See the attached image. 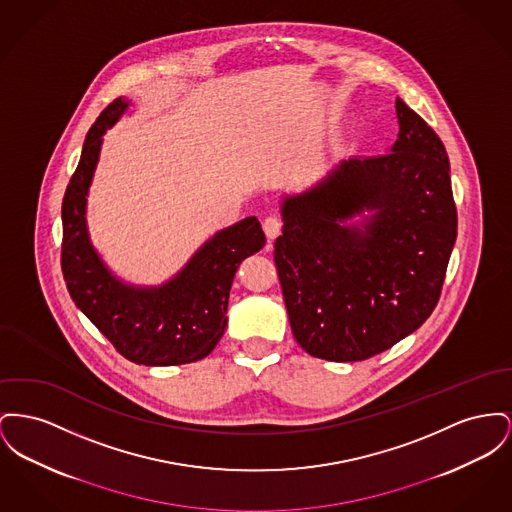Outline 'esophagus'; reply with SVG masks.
Instances as JSON below:
<instances>
[{"label":"esophagus","mask_w":512,"mask_h":512,"mask_svg":"<svg viewBox=\"0 0 512 512\" xmlns=\"http://www.w3.org/2000/svg\"><path fill=\"white\" fill-rule=\"evenodd\" d=\"M263 230H265V234H267L269 240H274V238L280 234V230H282V218H280L278 214H269V216L263 220Z\"/></svg>","instance_id":"esophagus-1"}]
</instances>
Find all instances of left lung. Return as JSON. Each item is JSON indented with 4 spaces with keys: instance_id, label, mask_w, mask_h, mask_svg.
Wrapping results in <instances>:
<instances>
[{
    "instance_id": "1",
    "label": "left lung",
    "mask_w": 512,
    "mask_h": 512,
    "mask_svg": "<svg viewBox=\"0 0 512 512\" xmlns=\"http://www.w3.org/2000/svg\"><path fill=\"white\" fill-rule=\"evenodd\" d=\"M391 152L342 160L282 205L274 263L301 348L361 361L420 329L441 298L456 205L439 135L396 98ZM371 210L361 227L346 219Z\"/></svg>"
}]
</instances>
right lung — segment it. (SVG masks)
<instances>
[{
  "mask_svg": "<svg viewBox=\"0 0 512 512\" xmlns=\"http://www.w3.org/2000/svg\"><path fill=\"white\" fill-rule=\"evenodd\" d=\"M129 100L108 104L85 139L81 160L61 203V271L69 296L112 346L139 365H180L203 360L222 338L232 280L241 261L265 245L255 216L218 232L185 269L160 288H131L116 280L92 249L85 220L87 191L102 135Z\"/></svg>",
  "mask_w": 512,
  "mask_h": 512,
  "instance_id": "add662e5",
  "label": "right lung"
}]
</instances>
